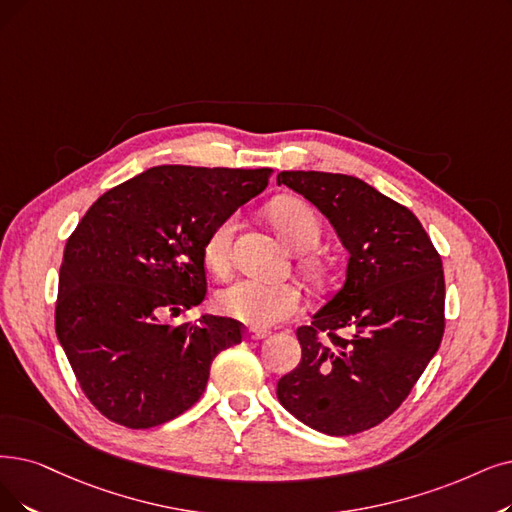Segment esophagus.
I'll list each match as a JSON object with an SVG mask.
<instances>
[{
    "instance_id": "1",
    "label": "esophagus",
    "mask_w": 512,
    "mask_h": 512,
    "mask_svg": "<svg viewBox=\"0 0 512 512\" xmlns=\"http://www.w3.org/2000/svg\"><path fill=\"white\" fill-rule=\"evenodd\" d=\"M267 336H269V332L260 330V327H248V332H245V338H248V340H262Z\"/></svg>"
}]
</instances>
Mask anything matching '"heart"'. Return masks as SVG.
<instances>
[{
	"label": "heart",
	"instance_id": "1",
	"mask_svg": "<svg viewBox=\"0 0 512 512\" xmlns=\"http://www.w3.org/2000/svg\"><path fill=\"white\" fill-rule=\"evenodd\" d=\"M269 216L275 229L290 248L306 252L315 248L321 237V222L317 212L296 197H281L271 203ZM237 227V218L227 216L218 224L203 243V260L216 273H224L231 264V241ZM220 313L248 325H273L296 315L304 296L302 290L292 281L269 283L258 279H237L229 288H224L216 296Z\"/></svg>",
	"mask_w": 512,
	"mask_h": 512
}]
</instances>
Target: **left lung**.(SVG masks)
<instances>
[{"label":"left lung","mask_w":512,"mask_h":512,"mask_svg":"<svg viewBox=\"0 0 512 512\" xmlns=\"http://www.w3.org/2000/svg\"><path fill=\"white\" fill-rule=\"evenodd\" d=\"M330 220L349 252L344 285L296 330L302 359L277 382L292 416L325 435H357L391 416L439 351L443 264L420 220L367 182L281 172Z\"/></svg>","instance_id":"left-lung-1"}]
</instances>
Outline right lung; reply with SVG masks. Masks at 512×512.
Returning a JSON list of instances; mask_svg holds the SVG:
<instances>
[{"instance_id": "obj_1", "label": "right lung", "mask_w": 512, "mask_h": 512, "mask_svg": "<svg viewBox=\"0 0 512 512\" xmlns=\"http://www.w3.org/2000/svg\"><path fill=\"white\" fill-rule=\"evenodd\" d=\"M271 168L157 166L94 201L58 277L56 336L96 410L128 428L170 422L199 401L214 357L243 325L166 319L206 298L203 243L269 185Z\"/></svg>"}]
</instances>
